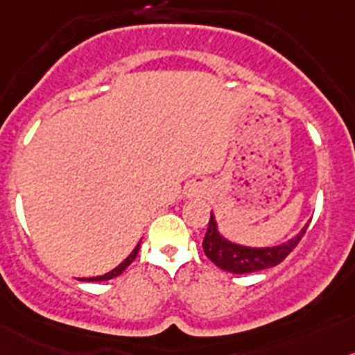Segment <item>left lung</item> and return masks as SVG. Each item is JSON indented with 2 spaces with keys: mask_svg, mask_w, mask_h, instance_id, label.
<instances>
[{
  "mask_svg": "<svg viewBox=\"0 0 355 355\" xmlns=\"http://www.w3.org/2000/svg\"><path fill=\"white\" fill-rule=\"evenodd\" d=\"M306 228L308 225L285 244L272 245V248H248V245L235 244L223 237L217 230L216 217L214 214H210L209 228H207L205 239H203V251H205L207 258L216 263L219 269L233 274L257 272V270L276 267L277 263L285 260L292 253V249L299 244V241L304 237Z\"/></svg>",
  "mask_w": 355,
  "mask_h": 355,
  "instance_id": "obj_1",
  "label": "left lung"
}]
</instances>
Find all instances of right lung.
<instances>
[{
  "instance_id": "add662e5",
  "label": "right lung",
  "mask_w": 355,
  "mask_h": 355,
  "mask_svg": "<svg viewBox=\"0 0 355 355\" xmlns=\"http://www.w3.org/2000/svg\"><path fill=\"white\" fill-rule=\"evenodd\" d=\"M138 251H139V244L136 245V248H134V251H132V253H130L129 257H127L125 260L122 261V263L118 265V267H114L113 270H110V272H107V274H104V276H97V277H83L81 281H107V279H113V277L120 276V274H122L123 270H125L127 267H129L130 263H132V261H134V258L138 257Z\"/></svg>"
}]
</instances>
